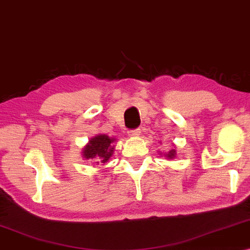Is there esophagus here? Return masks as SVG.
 <instances>
[{"label": "esophagus", "mask_w": 250, "mask_h": 250, "mask_svg": "<svg viewBox=\"0 0 250 250\" xmlns=\"http://www.w3.org/2000/svg\"><path fill=\"white\" fill-rule=\"evenodd\" d=\"M140 133H141V129L135 128V129H131V131H128V135L129 136H138V135H140Z\"/></svg>", "instance_id": "34e87169"}]
</instances>
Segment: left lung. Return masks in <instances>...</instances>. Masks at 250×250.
I'll return each instance as SVG.
<instances>
[{"label": "left lung", "instance_id": "left-lung-1", "mask_svg": "<svg viewBox=\"0 0 250 250\" xmlns=\"http://www.w3.org/2000/svg\"><path fill=\"white\" fill-rule=\"evenodd\" d=\"M164 156H165L167 159H174V158H175V157H176V151H175V149L169 150L168 152L164 153Z\"/></svg>", "mask_w": 250, "mask_h": 250}]
</instances>
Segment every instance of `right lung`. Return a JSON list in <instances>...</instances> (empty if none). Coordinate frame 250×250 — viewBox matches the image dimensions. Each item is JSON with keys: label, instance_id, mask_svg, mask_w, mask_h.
<instances>
[{"label": "right lung", "instance_id": "add662e5", "mask_svg": "<svg viewBox=\"0 0 250 250\" xmlns=\"http://www.w3.org/2000/svg\"><path fill=\"white\" fill-rule=\"evenodd\" d=\"M115 138H110L107 134H98L92 138L83 148L82 155L86 160H94V163H107L114 153L115 146H112Z\"/></svg>", "mask_w": 250, "mask_h": 250}]
</instances>
